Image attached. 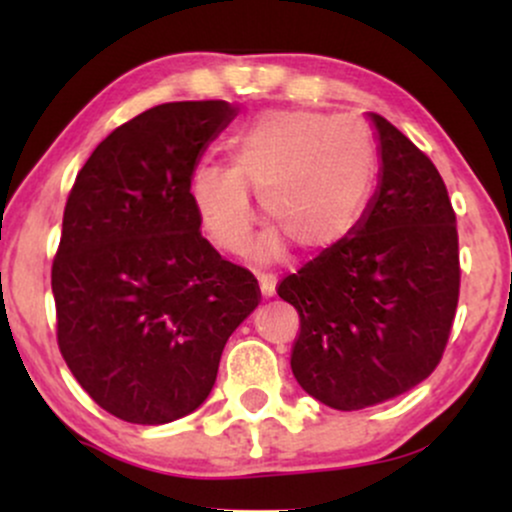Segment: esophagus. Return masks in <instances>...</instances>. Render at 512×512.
I'll return each instance as SVG.
<instances>
[{"label": "esophagus", "instance_id": "34e87169", "mask_svg": "<svg viewBox=\"0 0 512 512\" xmlns=\"http://www.w3.org/2000/svg\"><path fill=\"white\" fill-rule=\"evenodd\" d=\"M274 276H260V291H262V296L264 298H272L274 293H276V289H274Z\"/></svg>", "mask_w": 512, "mask_h": 512}]
</instances>
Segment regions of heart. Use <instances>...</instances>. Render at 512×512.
Listing matches in <instances>:
<instances>
[{
  "label": "heart",
  "mask_w": 512,
  "mask_h": 512,
  "mask_svg": "<svg viewBox=\"0 0 512 512\" xmlns=\"http://www.w3.org/2000/svg\"><path fill=\"white\" fill-rule=\"evenodd\" d=\"M375 175L368 129L349 117L310 110H272L228 142V166L202 163L192 170L190 202L199 226L221 252L250 248L255 207L272 228L255 257L274 262L286 240L305 252L337 245L366 209Z\"/></svg>",
  "instance_id": "1"
}]
</instances>
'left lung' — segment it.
I'll return each mask as SVG.
<instances>
[{
    "mask_svg": "<svg viewBox=\"0 0 512 512\" xmlns=\"http://www.w3.org/2000/svg\"><path fill=\"white\" fill-rule=\"evenodd\" d=\"M378 190L346 238L279 284L301 315L291 370L317 402L356 411L404 395L443 356L460 296L448 190L424 151L385 117Z\"/></svg>",
    "mask_w": 512,
    "mask_h": 512,
    "instance_id": "obj_1",
    "label": "left lung"
}]
</instances>
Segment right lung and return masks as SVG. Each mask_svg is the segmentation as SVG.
Listing matches in <instances>:
<instances>
[{"mask_svg":"<svg viewBox=\"0 0 512 512\" xmlns=\"http://www.w3.org/2000/svg\"><path fill=\"white\" fill-rule=\"evenodd\" d=\"M226 101L163 103L110 132L76 175L52 264L57 342L98 407L158 426L192 414L260 303L199 233L190 178L231 125Z\"/></svg>","mask_w":512,"mask_h":512,"instance_id":"1","label":"right lung"}]
</instances>
